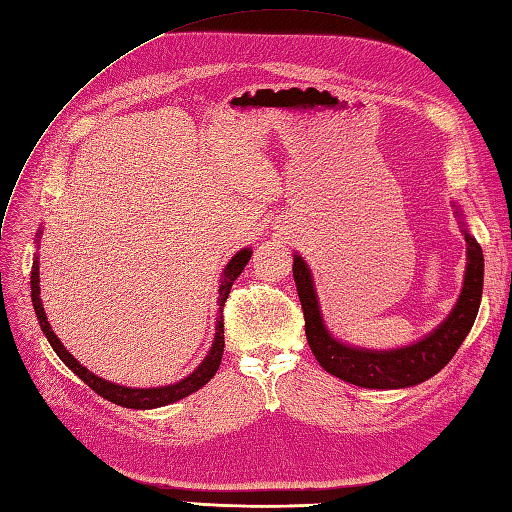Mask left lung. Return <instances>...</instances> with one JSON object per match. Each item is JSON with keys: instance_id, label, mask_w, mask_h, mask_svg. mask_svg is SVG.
Returning a JSON list of instances; mask_svg holds the SVG:
<instances>
[{"instance_id": "1", "label": "left lung", "mask_w": 512, "mask_h": 512, "mask_svg": "<svg viewBox=\"0 0 512 512\" xmlns=\"http://www.w3.org/2000/svg\"><path fill=\"white\" fill-rule=\"evenodd\" d=\"M452 206L461 217L467 243V265L461 295L450 314L431 334L407 344V347L379 351L353 347V344L338 340L323 321L319 295H316L310 267L299 254L293 256V275L303 316H306V338L316 362L329 375L353 383L357 388L400 390L431 379L457 353L465 336L469 334V329H472L480 308L482 282H485V258H482L478 241L469 234L465 226L461 209L457 204Z\"/></svg>"}]
</instances>
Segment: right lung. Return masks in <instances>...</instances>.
Wrapping results in <instances>:
<instances>
[{"mask_svg": "<svg viewBox=\"0 0 512 512\" xmlns=\"http://www.w3.org/2000/svg\"><path fill=\"white\" fill-rule=\"evenodd\" d=\"M43 234V230H38L36 237H40ZM38 243V241H36ZM252 258V250L250 247H243L241 252L234 254L230 258V262L226 265V269L222 271V278H219V288H217V321H215V338H213V344L209 353H206V357L200 362V366L191 372V375H187L185 379L176 381V383H170V385H159V388H127V385H118V383H112V381H105L103 377L94 375V372H90L86 366H81L77 359L68 353L64 349V344L60 342V338L53 334V329L47 321V314H45V308H43V301H40V275H38V256H34V265H32V278H30V284H32V303H34V312L38 316V323H40V329H43V334L47 336L49 344L53 347V351L58 353V357L62 359V362L68 366V370H73L75 375L84 381L86 385H90V388L107 398L109 403H116L120 407H127V409H155V407H165V405H172L176 403V400H181L193 392H198L200 388H204L206 383H209L215 372L219 368V364H222V355H224V303L230 295V288L234 284V280L239 278L243 267L250 262Z\"/></svg>", "mask_w": 512, "mask_h": 512, "instance_id": "add662e5", "label": "right lung"}]
</instances>
